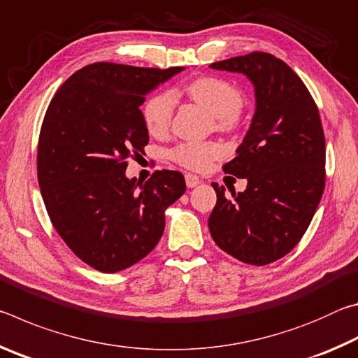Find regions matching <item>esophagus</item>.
I'll return each instance as SVG.
<instances>
[{"mask_svg": "<svg viewBox=\"0 0 358 358\" xmlns=\"http://www.w3.org/2000/svg\"><path fill=\"white\" fill-rule=\"evenodd\" d=\"M185 180H186V186L187 187H196L199 183H201V178L196 177V175H192V173H187L186 177H185Z\"/></svg>", "mask_w": 358, "mask_h": 358, "instance_id": "1", "label": "esophagus"}]
</instances>
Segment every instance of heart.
I'll return each mask as SVG.
<instances>
[{
  "label": "heart",
  "mask_w": 358,
  "mask_h": 358,
  "mask_svg": "<svg viewBox=\"0 0 358 358\" xmlns=\"http://www.w3.org/2000/svg\"><path fill=\"white\" fill-rule=\"evenodd\" d=\"M185 93L205 110L213 115L216 129L229 132L240 123L243 94L240 90L220 77H201L186 85ZM175 108L172 93L153 94L143 106V123L151 136H164L171 128ZM222 155L216 142H187L172 150V159L189 171H205L215 157Z\"/></svg>",
  "instance_id": "1"
}]
</instances>
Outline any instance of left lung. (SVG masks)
<instances>
[{
	"label": "left lung",
	"instance_id": "obj_1",
	"mask_svg": "<svg viewBox=\"0 0 358 358\" xmlns=\"http://www.w3.org/2000/svg\"><path fill=\"white\" fill-rule=\"evenodd\" d=\"M241 72L254 85L256 112L226 173L246 178L234 199L213 183L216 205L208 217L215 243L250 265L286 256L305 235L325 186V137L305 83L282 59L252 52L210 64Z\"/></svg>",
	"mask_w": 358,
	"mask_h": 358
}]
</instances>
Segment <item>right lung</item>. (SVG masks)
Returning a JSON list of instances; mask_svg holds the SVG:
<instances>
[{"label":"right lung","instance_id":"right-lung-1","mask_svg":"<svg viewBox=\"0 0 358 358\" xmlns=\"http://www.w3.org/2000/svg\"><path fill=\"white\" fill-rule=\"evenodd\" d=\"M181 71L93 63L74 72L48 104L38 143L42 199L64 243L102 273L153 251L166 208L186 191L177 171H156L145 183L124 173L150 138L145 96Z\"/></svg>","mask_w":358,"mask_h":358}]
</instances>
